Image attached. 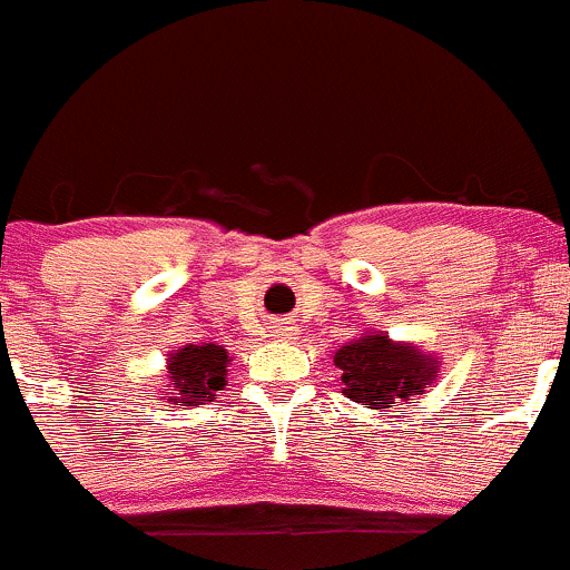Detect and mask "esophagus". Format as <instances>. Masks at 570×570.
Wrapping results in <instances>:
<instances>
[{
	"instance_id": "34e87169",
	"label": "esophagus",
	"mask_w": 570,
	"mask_h": 570,
	"mask_svg": "<svg viewBox=\"0 0 570 570\" xmlns=\"http://www.w3.org/2000/svg\"><path fill=\"white\" fill-rule=\"evenodd\" d=\"M272 337L274 340H293V337H296V326H291V324L272 326Z\"/></svg>"
}]
</instances>
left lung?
<instances>
[{
	"label": "left lung",
	"instance_id": "8db88e82",
	"mask_svg": "<svg viewBox=\"0 0 570 570\" xmlns=\"http://www.w3.org/2000/svg\"><path fill=\"white\" fill-rule=\"evenodd\" d=\"M343 395L365 409H392L414 403L439 379V356L420 345L392 340L386 332H362L334 351Z\"/></svg>",
	"mask_w": 570,
	"mask_h": 570
}]
</instances>
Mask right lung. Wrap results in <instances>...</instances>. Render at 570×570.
I'll return each instance as SVG.
<instances>
[{
	"mask_svg": "<svg viewBox=\"0 0 570 570\" xmlns=\"http://www.w3.org/2000/svg\"><path fill=\"white\" fill-rule=\"evenodd\" d=\"M230 362L233 356L227 354L225 345L216 343H189L169 351L164 365L161 401L173 403V409L214 401L216 392L225 390Z\"/></svg>",
	"mask_w": 570,
	"mask_h": 570,
	"instance_id": "1",
	"label": "right lung"
}]
</instances>
